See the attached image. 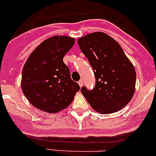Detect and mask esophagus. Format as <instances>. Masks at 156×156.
<instances>
[{"mask_svg":"<svg viewBox=\"0 0 156 156\" xmlns=\"http://www.w3.org/2000/svg\"><path fill=\"white\" fill-rule=\"evenodd\" d=\"M78 84H79V86H80V87H82V86H83V81L82 80H80V81L78 82Z\"/></svg>","mask_w":156,"mask_h":156,"instance_id":"34e87169","label":"esophagus"}]
</instances>
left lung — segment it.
<instances>
[{
    "mask_svg": "<svg viewBox=\"0 0 156 156\" xmlns=\"http://www.w3.org/2000/svg\"><path fill=\"white\" fill-rule=\"evenodd\" d=\"M77 42L95 76L94 89H81L91 107L102 114L126 107L135 91L136 72L120 45L103 32L91 33Z\"/></svg>",
    "mask_w": 156,
    "mask_h": 156,
    "instance_id": "1",
    "label": "left lung"
}]
</instances>
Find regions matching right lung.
<instances>
[{"mask_svg":"<svg viewBox=\"0 0 156 156\" xmlns=\"http://www.w3.org/2000/svg\"><path fill=\"white\" fill-rule=\"evenodd\" d=\"M67 36H53L30 55L22 73V91L34 107L55 113L68 107L80 90L63 58L74 44Z\"/></svg>","mask_w":156,"mask_h":156,"instance_id":"right-lung-1","label":"right lung"}]
</instances>
